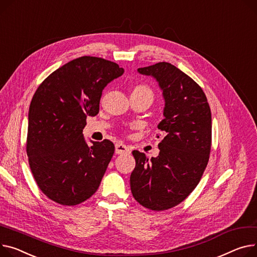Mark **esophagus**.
<instances>
[{
	"label": "esophagus",
	"instance_id": "34e87169",
	"mask_svg": "<svg viewBox=\"0 0 257 257\" xmlns=\"http://www.w3.org/2000/svg\"><path fill=\"white\" fill-rule=\"evenodd\" d=\"M128 153H130V150L125 145H122V144H116L115 145V154H116V155H123V154H128Z\"/></svg>",
	"mask_w": 257,
	"mask_h": 257
}]
</instances>
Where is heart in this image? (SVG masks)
<instances>
[{
    "mask_svg": "<svg viewBox=\"0 0 257 257\" xmlns=\"http://www.w3.org/2000/svg\"><path fill=\"white\" fill-rule=\"evenodd\" d=\"M132 93L147 94V95H150V96L154 97L152 90L148 87V85H146V84H138V85H135L134 89H133V91H132Z\"/></svg>",
    "mask_w": 257,
    "mask_h": 257,
    "instance_id": "heart-1",
    "label": "heart"
}]
</instances>
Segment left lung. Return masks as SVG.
<instances>
[{
  "instance_id": "8db88e82",
  "label": "left lung",
  "mask_w": 257,
  "mask_h": 257,
  "mask_svg": "<svg viewBox=\"0 0 257 257\" xmlns=\"http://www.w3.org/2000/svg\"><path fill=\"white\" fill-rule=\"evenodd\" d=\"M138 72L155 79L164 99L158 129L164 139L159 155L149 159L133 151L130 176L133 197L153 211L173 208L189 195L207 167L212 141V115L206 94L176 66L160 62Z\"/></svg>"
}]
</instances>
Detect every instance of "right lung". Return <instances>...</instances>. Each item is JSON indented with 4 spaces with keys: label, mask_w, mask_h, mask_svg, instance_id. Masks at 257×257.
I'll return each mask as SVG.
<instances>
[{
    "label": "right lung",
    "mask_w": 257,
    "mask_h": 257,
    "mask_svg": "<svg viewBox=\"0 0 257 257\" xmlns=\"http://www.w3.org/2000/svg\"><path fill=\"white\" fill-rule=\"evenodd\" d=\"M117 64L96 57L70 61L51 73L33 96L27 154L40 190L63 206H75L98 189L114 153L113 144L82 134L87 116L99 112L102 91L123 75Z\"/></svg>",
    "instance_id": "obj_1"
}]
</instances>
